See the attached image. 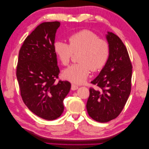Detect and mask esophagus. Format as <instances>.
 Masks as SVG:
<instances>
[{
  "instance_id": "34e87169",
  "label": "esophagus",
  "mask_w": 149,
  "mask_h": 149,
  "mask_svg": "<svg viewBox=\"0 0 149 149\" xmlns=\"http://www.w3.org/2000/svg\"><path fill=\"white\" fill-rule=\"evenodd\" d=\"M78 88H79V86H78L77 85L72 84V85H71V90H72V91H76V90H77Z\"/></svg>"
}]
</instances>
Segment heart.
<instances>
[{"label": "heart", "instance_id": "b5f03b06", "mask_svg": "<svg viewBox=\"0 0 149 149\" xmlns=\"http://www.w3.org/2000/svg\"><path fill=\"white\" fill-rule=\"evenodd\" d=\"M69 45L62 41L55 43L54 51L63 65H68L73 53L80 52V63L74 64L62 72L63 77L75 84H82L88 77L91 70H101L108 62L110 47L108 41L99 39L93 31L84 30L72 34Z\"/></svg>", "mask_w": 149, "mask_h": 149}]
</instances>
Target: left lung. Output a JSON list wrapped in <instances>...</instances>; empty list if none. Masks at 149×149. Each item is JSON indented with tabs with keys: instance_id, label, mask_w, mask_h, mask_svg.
Segmentation results:
<instances>
[{
	"instance_id": "obj_1",
	"label": "left lung",
	"mask_w": 149,
	"mask_h": 149,
	"mask_svg": "<svg viewBox=\"0 0 149 149\" xmlns=\"http://www.w3.org/2000/svg\"><path fill=\"white\" fill-rule=\"evenodd\" d=\"M110 47L108 61L96 79L91 82L100 89L90 88L86 104L88 115L98 122L116 118L131 93L132 65L127 48L113 33L106 35Z\"/></svg>"
}]
</instances>
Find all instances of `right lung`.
<instances>
[{"mask_svg":"<svg viewBox=\"0 0 149 149\" xmlns=\"http://www.w3.org/2000/svg\"><path fill=\"white\" fill-rule=\"evenodd\" d=\"M59 22H43L24 40L19 52L16 77L23 102L30 110L46 120H54L64 111L63 100L71 84L59 80L54 51Z\"/></svg>","mask_w":149,"mask_h":149,"instance_id":"add662e5","label":"right lung"}]
</instances>
